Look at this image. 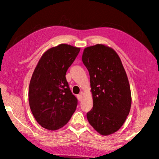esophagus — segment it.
Listing matches in <instances>:
<instances>
[{"label": "esophagus", "instance_id": "1", "mask_svg": "<svg viewBox=\"0 0 159 159\" xmlns=\"http://www.w3.org/2000/svg\"><path fill=\"white\" fill-rule=\"evenodd\" d=\"M77 98H78V99H79V101H81L82 100V98H83V97H82V94H79V95H77Z\"/></svg>", "mask_w": 159, "mask_h": 159}]
</instances>
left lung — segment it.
<instances>
[{
  "mask_svg": "<svg viewBox=\"0 0 159 159\" xmlns=\"http://www.w3.org/2000/svg\"><path fill=\"white\" fill-rule=\"evenodd\" d=\"M82 60L90 76L93 99L87 120L101 135H109L121 127L130 111L127 75L117 53L103 44L85 48Z\"/></svg>",
  "mask_w": 159,
  "mask_h": 159,
  "instance_id": "obj_1",
  "label": "left lung"
}]
</instances>
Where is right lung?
Listing matches in <instances>:
<instances>
[{"label": "right lung", "instance_id": "1", "mask_svg": "<svg viewBox=\"0 0 159 159\" xmlns=\"http://www.w3.org/2000/svg\"><path fill=\"white\" fill-rule=\"evenodd\" d=\"M80 50L65 43L49 49L32 75L29 87L30 109L38 123L47 129L63 127L76 110L78 100L69 88L66 73Z\"/></svg>", "mask_w": 159, "mask_h": 159}]
</instances>
